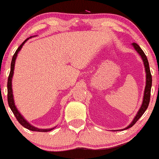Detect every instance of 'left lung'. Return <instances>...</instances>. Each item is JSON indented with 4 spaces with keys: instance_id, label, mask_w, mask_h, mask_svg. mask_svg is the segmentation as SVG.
<instances>
[{
    "instance_id": "left-lung-1",
    "label": "left lung",
    "mask_w": 159,
    "mask_h": 159,
    "mask_svg": "<svg viewBox=\"0 0 159 159\" xmlns=\"http://www.w3.org/2000/svg\"><path fill=\"white\" fill-rule=\"evenodd\" d=\"M132 45L134 48L136 49V51L139 53L140 56H141L143 59V62H144V67H145V72H146V86L145 89H144V98H143V103L141 105V108L138 111V114H137L136 117H134V119L133 120V121L131 122V125L128 127V128H125V129H128V128H131L138 120H139L140 117L143 115L145 111L147 110L148 107L149 102H150V97H151V88H152V74H151L150 72V68H149V64L148 61L147 56H145L144 52H143V50L141 49V47L138 45L135 42H133Z\"/></svg>"
}]
</instances>
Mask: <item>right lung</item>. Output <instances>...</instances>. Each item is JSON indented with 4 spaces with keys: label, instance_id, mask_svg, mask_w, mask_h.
Segmentation results:
<instances>
[{
    "label": "right lung",
    "instance_id": "add662e5",
    "mask_svg": "<svg viewBox=\"0 0 159 159\" xmlns=\"http://www.w3.org/2000/svg\"><path fill=\"white\" fill-rule=\"evenodd\" d=\"M28 39H27L26 40H25L24 42H22L21 45L18 48V49L16 50V52L14 54L13 57H12L11 63V71L10 73H9L8 80H7V102H8V105L10 107L11 110L13 112L14 115L15 116L16 119L18 120V121L22 125L23 127L27 128V129L30 130V131H40V132H47V131H49L51 130H52L53 128H51V129H39V128H35V127H33L32 125H30L26 120H25L24 117L21 116V114L18 112V111L17 110L16 107H15V103H14V98H13V93H12V88H11V80H12V76H13L14 73V68H15V59H16L17 55H18V52L21 50V48H22L23 45L25 44V42L28 40Z\"/></svg>",
    "mask_w": 159,
    "mask_h": 159
}]
</instances>
